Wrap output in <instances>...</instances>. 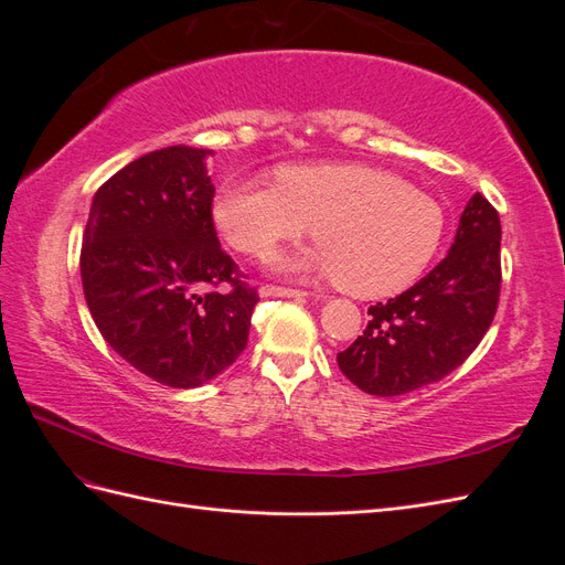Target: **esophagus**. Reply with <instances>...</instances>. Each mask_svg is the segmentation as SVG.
Wrapping results in <instances>:
<instances>
[{"mask_svg": "<svg viewBox=\"0 0 565 565\" xmlns=\"http://www.w3.org/2000/svg\"><path fill=\"white\" fill-rule=\"evenodd\" d=\"M259 292H262V297H285V299H301V297H306V292H301V289L278 287V285H264Z\"/></svg>", "mask_w": 565, "mask_h": 565, "instance_id": "34e87169", "label": "esophagus"}]
</instances>
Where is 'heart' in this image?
Masks as SVG:
<instances>
[{"mask_svg": "<svg viewBox=\"0 0 565 565\" xmlns=\"http://www.w3.org/2000/svg\"><path fill=\"white\" fill-rule=\"evenodd\" d=\"M276 185L231 179L212 216L243 254L266 259L309 233L320 245L280 256V273L334 278L355 297H388L415 282L436 256L446 212L440 202L382 167L363 162L282 164Z\"/></svg>", "mask_w": 565, "mask_h": 565, "instance_id": "obj_1", "label": "heart"}]
</instances>
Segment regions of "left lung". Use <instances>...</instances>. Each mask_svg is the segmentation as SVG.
<instances>
[{"label": "left lung", "mask_w": 565, "mask_h": 565, "mask_svg": "<svg viewBox=\"0 0 565 565\" xmlns=\"http://www.w3.org/2000/svg\"><path fill=\"white\" fill-rule=\"evenodd\" d=\"M500 241V214L481 193L471 195L446 259L396 299L370 306L365 332L337 353L339 370L386 398L440 382L465 363L498 311Z\"/></svg>", "instance_id": "1"}]
</instances>
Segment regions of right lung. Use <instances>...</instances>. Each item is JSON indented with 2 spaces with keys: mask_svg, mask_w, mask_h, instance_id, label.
<instances>
[{
  "mask_svg": "<svg viewBox=\"0 0 565 565\" xmlns=\"http://www.w3.org/2000/svg\"><path fill=\"white\" fill-rule=\"evenodd\" d=\"M212 150L167 146L98 188L79 256L98 332L146 377L212 382L243 353L256 289L237 280L212 221ZM231 281V294L215 287Z\"/></svg>",
  "mask_w": 565,
  "mask_h": 565,
  "instance_id": "obj_1",
  "label": "right lung"
}]
</instances>
